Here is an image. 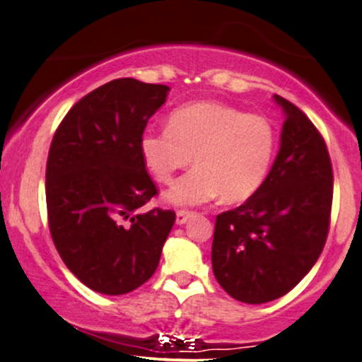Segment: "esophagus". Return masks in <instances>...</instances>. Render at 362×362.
Segmentation results:
<instances>
[{"instance_id": "esophagus-1", "label": "esophagus", "mask_w": 362, "mask_h": 362, "mask_svg": "<svg viewBox=\"0 0 362 362\" xmlns=\"http://www.w3.org/2000/svg\"><path fill=\"white\" fill-rule=\"evenodd\" d=\"M191 216H192V211L180 209V211H177V213H176V224H180V226H181V224H185V223L187 221V219L191 218Z\"/></svg>"}]
</instances>
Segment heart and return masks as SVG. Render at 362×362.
I'll list each match as a JSON object with an SVG mask.
<instances>
[{
    "label": "heart",
    "mask_w": 362,
    "mask_h": 362,
    "mask_svg": "<svg viewBox=\"0 0 362 362\" xmlns=\"http://www.w3.org/2000/svg\"><path fill=\"white\" fill-rule=\"evenodd\" d=\"M278 148V133L266 116L219 101L176 107L168 129L146 131L139 151L154 180L168 185L194 159L196 166L164 194L176 206H198L221 194L243 203L261 189Z\"/></svg>",
    "instance_id": "heart-1"
}]
</instances>
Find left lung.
<instances>
[{
    "label": "left lung",
    "instance_id": "1",
    "mask_svg": "<svg viewBox=\"0 0 362 362\" xmlns=\"http://www.w3.org/2000/svg\"><path fill=\"white\" fill-rule=\"evenodd\" d=\"M281 146L264 185L236 209L218 214L213 271L241 303L262 304L289 293L326 244L332 166L326 143L304 112L283 96Z\"/></svg>",
    "mask_w": 362,
    "mask_h": 362
}]
</instances>
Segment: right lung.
Returning a JSON list of instances; mask_svg holds the SVG:
<instances>
[{
	"instance_id": "1",
	"label": "right lung",
	"mask_w": 362,
	"mask_h": 362,
	"mask_svg": "<svg viewBox=\"0 0 362 362\" xmlns=\"http://www.w3.org/2000/svg\"><path fill=\"white\" fill-rule=\"evenodd\" d=\"M170 88L119 78L81 98L56 129L46 164L53 243L89 289L118 296L139 288L159 264L175 211H141L156 186L139 139Z\"/></svg>"
}]
</instances>
